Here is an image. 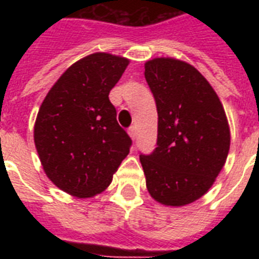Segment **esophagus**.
<instances>
[{
  "label": "esophagus",
  "mask_w": 259,
  "mask_h": 259,
  "mask_svg": "<svg viewBox=\"0 0 259 259\" xmlns=\"http://www.w3.org/2000/svg\"><path fill=\"white\" fill-rule=\"evenodd\" d=\"M127 133H129V136L134 141V140H136V137H137V129H136V126H132V127L127 130Z\"/></svg>",
  "instance_id": "esophagus-1"
}]
</instances>
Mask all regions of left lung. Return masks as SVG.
<instances>
[{
	"instance_id": "left-lung-1",
	"label": "left lung",
	"mask_w": 259,
	"mask_h": 259,
	"mask_svg": "<svg viewBox=\"0 0 259 259\" xmlns=\"http://www.w3.org/2000/svg\"><path fill=\"white\" fill-rule=\"evenodd\" d=\"M156 99L157 148L140 156L146 188L160 204L183 207L208 192L230 150L225 109L208 80L189 63L156 58L145 63Z\"/></svg>"
}]
</instances>
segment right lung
Wrapping results in <instances>:
<instances>
[{"mask_svg": "<svg viewBox=\"0 0 259 259\" xmlns=\"http://www.w3.org/2000/svg\"><path fill=\"white\" fill-rule=\"evenodd\" d=\"M129 59L95 52L67 68L47 94L33 138L47 177L75 197H93L113 180L132 140L109 94Z\"/></svg>", "mask_w": 259, "mask_h": 259, "instance_id": "add662e5", "label": "right lung"}]
</instances>
